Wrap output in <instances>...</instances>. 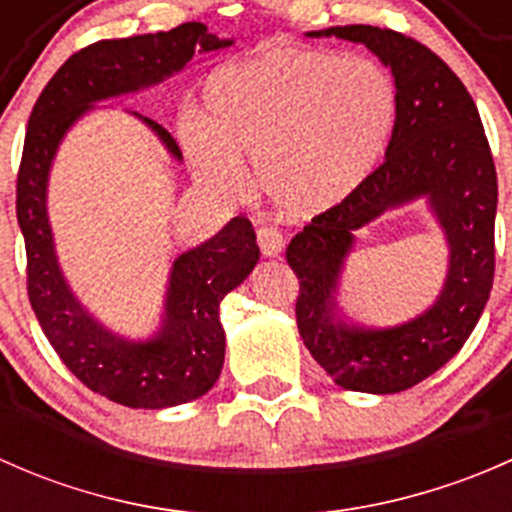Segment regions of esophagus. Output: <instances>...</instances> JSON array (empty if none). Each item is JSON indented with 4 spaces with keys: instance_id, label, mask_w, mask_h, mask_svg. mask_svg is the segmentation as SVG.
I'll list each match as a JSON object with an SVG mask.
<instances>
[{
    "instance_id": "1",
    "label": "esophagus",
    "mask_w": 512,
    "mask_h": 512,
    "mask_svg": "<svg viewBox=\"0 0 512 512\" xmlns=\"http://www.w3.org/2000/svg\"><path fill=\"white\" fill-rule=\"evenodd\" d=\"M257 245H260L265 257H280V252L285 250V237L275 227H260L257 230Z\"/></svg>"
}]
</instances>
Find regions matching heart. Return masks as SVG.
Wrapping results in <instances>:
<instances>
[{"mask_svg": "<svg viewBox=\"0 0 512 512\" xmlns=\"http://www.w3.org/2000/svg\"><path fill=\"white\" fill-rule=\"evenodd\" d=\"M396 126L384 66L324 49H262L218 66L200 118L178 126L195 180L232 195L240 163L282 215L312 220L342 208L379 165Z\"/></svg>", "mask_w": 512, "mask_h": 512, "instance_id": "1", "label": "heart"}]
</instances>
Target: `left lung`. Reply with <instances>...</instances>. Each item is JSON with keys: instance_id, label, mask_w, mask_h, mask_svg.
Returning a JSON list of instances; mask_svg holds the SVG:
<instances>
[{"instance_id": "obj_1", "label": "left lung", "mask_w": 512, "mask_h": 512, "mask_svg": "<svg viewBox=\"0 0 512 512\" xmlns=\"http://www.w3.org/2000/svg\"><path fill=\"white\" fill-rule=\"evenodd\" d=\"M312 39L364 44L396 89V126L386 158L364 185L292 237L287 265L299 280L297 327L304 347L342 389L399 394L436 374L476 329L495 270L498 178L478 108L456 74L418 41L391 29L349 24ZM423 199L447 240V277L416 318L369 328L341 307V277L355 232L384 212Z\"/></svg>"}]
</instances>
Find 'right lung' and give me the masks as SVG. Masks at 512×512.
Here are the masks:
<instances>
[{"mask_svg":"<svg viewBox=\"0 0 512 512\" xmlns=\"http://www.w3.org/2000/svg\"><path fill=\"white\" fill-rule=\"evenodd\" d=\"M200 22L170 32L106 39L71 56L41 91L29 116L17 178V220L29 262V302L66 369L108 401L128 409H168L208 394L225 361L220 302L260 260L247 218L180 252L168 272L160 322L148 337H123L98 322L66 282L49 220V178L71 128L96 103L153 89L183 71L195 54L230 46ZM108 108V106H101ZM136 116L175 163L178 143L151 118Z\"/></svg>","mask_w":512,"mask_h":512,"instance_id":"add662e5","label":"right lung"}]
</instances>
